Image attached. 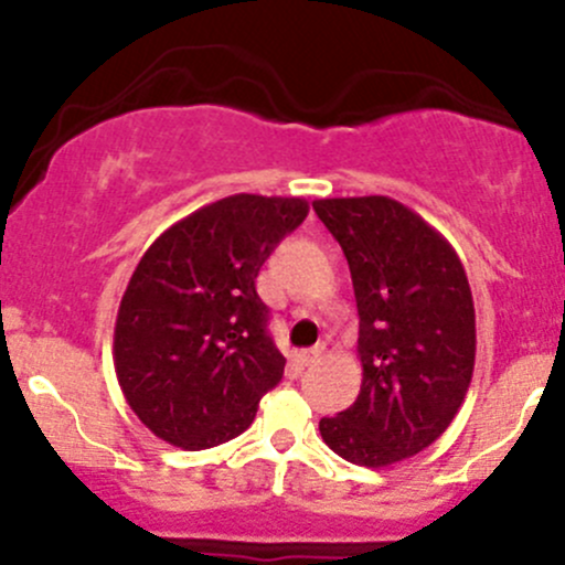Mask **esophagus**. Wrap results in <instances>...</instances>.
Returning <instances> with one entry per match:
<instances>
[{"label":"esophagus","mask_w":565,"mask_h":565,"mask_svg":"<svg viewBox=\"0 0 565 565\" xmlns=\"http://www.w3.org/2000/svg\"><path fill=\"white\" fill-rule=\"evenodd\" d=\"M322 355H324V347H311V350L300 352V363H303V366H317Z\"/></svg>","instance_id":"34e87169"}]
</instances>
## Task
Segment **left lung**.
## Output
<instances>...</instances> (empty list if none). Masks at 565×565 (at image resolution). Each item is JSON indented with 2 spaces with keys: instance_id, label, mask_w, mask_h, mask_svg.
<instances>
[{
  "instance_id": "obj_1",
  "label": "left lung",
  "mask_w": 565,
  "mask_h": 565,
  "mask_svg": "<svg viewBox=\"0 0 565 565\" xmlns=\"http://www.w3.org/2000/svg\"><path fill=\"white\" fill-rule=\"evenodd\" d=\"M352 273L355 404L319 420L341 459L388 467L429 448L451 426L476 366V309L457 250L418 213L388 196L317 199Z\"/></svg>"
}]
</instances>
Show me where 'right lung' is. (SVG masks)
Listing matches in <instances>:
<instances>
[{"label":"right lung","instance_id":"obj_1","mask_svg":"<svg viewBox=\"0 0 565 565\" xmlns=\"http://www.w3.org/2000/svg\"><path fill=\"white\" fill-rule=\"evenodd\" d=\"M298 196L235 193L169 226L130 276L114 324L119 388L141 424L185 451L243 435L287 358L256 276L303 224Z\"/></svg>","mask_w":565,"mask_h":565}]
</instances>
